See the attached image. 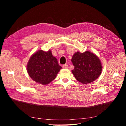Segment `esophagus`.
<instances>
[{"instance_id": "1", "label": "esophagus", "mask_w": 126, "mask_h": 126, "mask_svg": "<svg viewBox=\"0 0 126 126\" xmlns=\"http://www.w3.org/2000/svg\"><path fill=\"white\" fill-rule=\"evenodd\" d=\"M68 68V66L67 64H63V69H67Z\"/></svg>"}]
</instances>
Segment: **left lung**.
Returning <instances> with one entry per match:
<instances>
[{"label":"left lung","instance_id":"1","mask_svg":"<svg viewBox=\"0 0 126 126\" xmlns=\"http://www.w3.org/2000/svg\"><path fill=\"white\" fill-rule=\"evenodd\" d=\"M71 62L74 66L72 74L78 81L84 84L94 81L101 73L102 67L99 58L89 51L75 53Z\"/></svg>","mask_w":126,"mask_h":126}]
</instances>
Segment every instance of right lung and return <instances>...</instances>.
<instances>
[{
	"label": "right lung",
	"instance_id": "1",
	"mask_svg": "<svg viewBox=\"0 0 126 126\" xmlns=\"http://www.w3.org/2000/svg\"><path fill=\"white\" fill-rule=\"evenodd\" d=\"M62 68L50 50L37 51L30 57L27 66L30 78L43 85L51 82Z\"/></svg>",
	"mask_w": 126,
	"mask_h": 126
}]
</instances>
